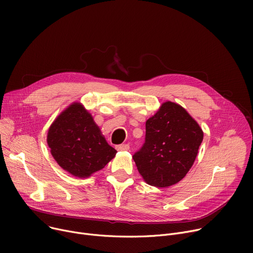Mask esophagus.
Here are the masks:
<instances>
[{
  "label": "esophagus",
  "instance_id": "obj_1",
  "mask_svg": "<svg viewBox=\"0 0 253 253\" xmlns=\"http://www.w3.org/2000/svg\"><path fill=\"white\" fill-rule=\"evenodd\" d=\"M116 149L118 151H128L129 150V145L128 144H119V145H116Z\"/></svg>",
  "mask_w": 253,
  "mask_h": 253
}]
</instances>
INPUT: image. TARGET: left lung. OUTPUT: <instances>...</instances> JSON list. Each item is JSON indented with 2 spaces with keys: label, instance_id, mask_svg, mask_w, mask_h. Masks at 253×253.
<instances>
[{
  "label": "left lung",
  "instance_id": "left-lung-1",
  "mask_svg": "<svg viewBox=\"0 0 253 253\" xmlns=\"http://www.w3.org/2000/svg\"><path fill=\"white\" fill-rule=\"evenodd\" d=\"M203 130L176 102L165 101L145 122V142L133 155L143 180L157 188L180 181L192 168Z\"/></svg>",
  "mask_w": 253,
  "mask_h": 253
}]
</instances>
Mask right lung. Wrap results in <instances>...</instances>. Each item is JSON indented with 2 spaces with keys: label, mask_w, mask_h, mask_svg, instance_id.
<instances>
[{
  "label": "right lung",
  "mask_w": 253,
  "mask_h": 253,
  "mask_svg": "<svg viewBox=\"0 0 253 253\" xmlns=\"http://www.w3.org/2000/svg\"><path fill=\"white\" fill-rule=\"evenodd\" d=\"M47 143L52 157L66 172L86 178L101 170L117 151L102 135L81 102H73L49 127Z\"/></svg>",
  "instance_id": "obj_1"
}]
</instances>
